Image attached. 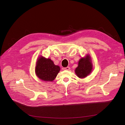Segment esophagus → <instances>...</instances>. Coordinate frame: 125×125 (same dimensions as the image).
Wrapping results in <instances>:
<instances>
[{
    "instance_id": "1",
    "label": "esophagus",
    "mask_w": 125,
    "mask_h": 125,
    "mask_svg": "<svg viewBox=\"0 0 125 125\" xmlns=\"http://www.w3.org/2000/svg\"><path fill=\"white\" fill-rule=\"evenodd\" d=\"M63 69L65 70H69L70 69V67H67L64 68Z\"/></svg>"
}]
</instances>
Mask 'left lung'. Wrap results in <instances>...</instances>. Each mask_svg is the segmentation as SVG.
Segmentation results:
<instances>
[{"mask_svg":"<svg viewBox=\"0 0 125 125\" xmlns=\"http://www.w3.org/2000/svg\"><path fill=\"white\" fill-rule=\"evenodd\" d=\"M93 69L92 59L90 55L87 54L80 59L75 72L79 78L83 79L91 73Z\"/></svg>","mask_w":125,"mask_h":125,"instance_id":"8db88e82","label":"left lung"}]
</instances>
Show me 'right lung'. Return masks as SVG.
Segmentation results:
<instances>
[{"mask_svg": "<svg viewBox=\"0 0 125 125\" xmlns=\"http://www.w3.org/2000/svg\"><path fill=\"white\" fill-rule=\"evenodd\" d=\"M60 70L59 66L55 65L50 58L40 56L35 67L37 76L43 81L52 82L56 78Z\"/></svg>", "mask_w": 125, "mask_h": 125, "instance_id": "right-lung-1", "label": "right lung"}]
</instances>
